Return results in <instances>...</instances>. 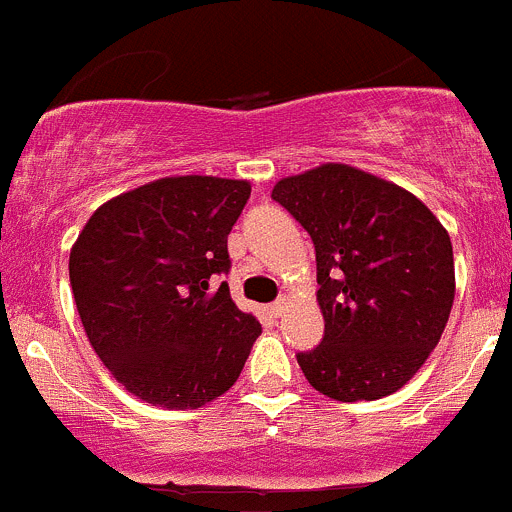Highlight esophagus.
<instances>
[{
  "label": "esophagus",
  "instance_id": "1",
  "mask_svg": "<svg viewBox=\"0 0 512 512\" xmlns=\"http://www.w3.org/2000/svg\"><path fill=\"white\" fill-rule=\"evenodd\" d=\"M283 308H286V298H278L276 303H271V308H268V311H271L273 318H278L283 313Z\"/></svg>",
  "mask_w": 512,
  "mask_h": 512
}]
</instances>
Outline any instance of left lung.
Returning <instances> with one entry per match:
<instances>
[{
	"instance_id": "left-lung-1",
	"label": "left lung",
	"mask_w": 512,
	"mask_h": 512,
	"mask_svg": "<svg viewBox=\"0 0 512 512\" xmlns=\"http://www.w3.org/2000/svg\"><path fill=\"white\" fill-rule=\"evenodd\" d=\"M283 206L316 246L323 341L298 353L313 388L333 401H376L426 363L455 298L453 246L411 191L348 164L276 181Z\"/></svg>"
}]
</instances>
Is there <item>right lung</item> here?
Instances as JSON below:
<instances>
[{
    "instance_id": "obj_1",
    "label": "right lung",
    "mask_w": 512,
    "mask_h": 512,
    "mask_svg": "<svg viewBox=\"0 0 512 512\" xmlns=\"http://www.w3.org/2000/svg\"><path fill=\"white\" fill-rule=\"evenodd\" d=\"M251 184L166 176L114 196L91 214L69 254L86 338L111 376L141 401L201 408L239 378L261 333L229 286L226 239Z\"/></svg>"
}]
</instances>
